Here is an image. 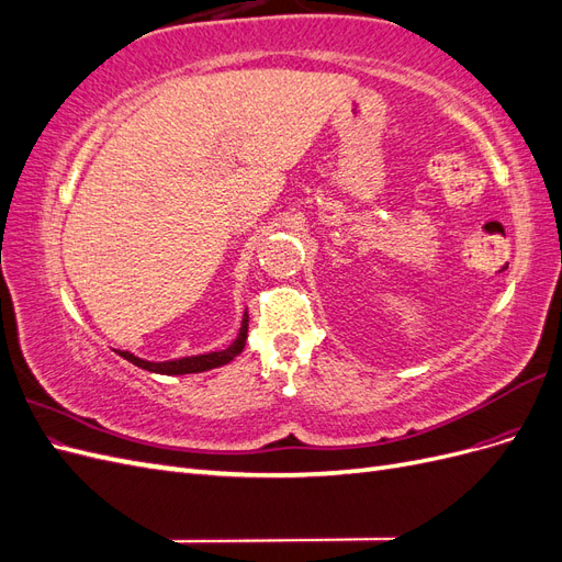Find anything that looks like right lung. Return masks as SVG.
Here are the masks:
<instances>
[{"label":"right lung","instance_id":"1","mask_svg":"<svg viewBox=\"0 0 562 562\" xmlns=\"http://www.w3.org/2000/svg\"><path fill=\"white\" fill-rule=\"evenodd\" d=\"M246 337H248V314H244L239 335H236V339L227 349L196 353V356H182V359H171V361H147L131 351H116V353L122 356V359H126L128 363L138 366L143 370H149V372H159V375H192V372H206V370L227 366L229 361H234L236 356L244 351Z\"/></svg>","mask_w":562,"mask_h":562}]
</instances>
